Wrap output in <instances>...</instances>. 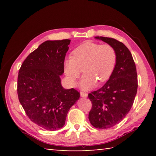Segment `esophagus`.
I'll return each mask as SVG.
<instances>
[{
    "mask_svg": "<svg viewBox=\"0 0 156 156\" xmlns=\"http://www.w3.org/2000/svg\"><path fill=\"white\" fill-rule=\"evenodd\" d=\"M88 96V94L87 93H84V92H80V96L83 98H87Z\"/></svg>",
    "mask_w": 156,
    "mask_h": 156,
    "instance_id": "esophagus-1",
    "label": "esophagus"
}]
</instances>
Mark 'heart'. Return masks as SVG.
Here are the masks:
<instances>
[{"instance_id": "b5f03b06", "label": "heart", "mask_w": 156, "mask_h": 156, "mask_svg": "<svg viewBox=\"0 0 156 156\" xmlns=\"http://www.w3.org/2000/svg\"><path fill=\"white\" fill-rule=\"evenodd\" d=\"M116 62L117 54L112 46L87 42L73 50L72 57L65 59L64 72L69 83L74 85L83 71L80 87L89 90L96 85L98 81L103 83L109 80Z\"/></svg>"}]
</instances>
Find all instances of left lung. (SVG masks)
Listing matches in <instances>:
<instances>
[{
	"instance_id": "obj_1",
	"label": "left lung",
	"mask_w": 156,
	"mask_h": 156,
	"mask_svg": "<svg viewBox=\"0 0 156 156\" xmlns=\"http://www.w3.org/2000/svg\"><path fill=\"white\" fill-rule=\"evenodd\" d=\"M115 49L117 62L112 76L103 87L89 94L92 103L89 120L94 127L109 129L121 122L133 105L138 89L135 62L130 51L114 38L96 36Z\"/></svg>"
}]
</instances>
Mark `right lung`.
Returning a JSON list of instances; mask_svg holds the SVG:
<instances>
[{
	"mask_svg": "<svg viewBox=\"0 0 156 156\" xmlns=\"http://www.w3.org/2000/svg\"><path fill=\"white\" fill-rule=\"evenodd\" d=\"M70 40L47 41L23 62L18 76V100L29 118L49 131L65 125L67 113L80 94L61 84Z\"/></svg>",
	"mask_w": 156,
	"mask_h": 156,
	"instance_id": "obj_1",
	"label": "right lung"
}]
</instances>
